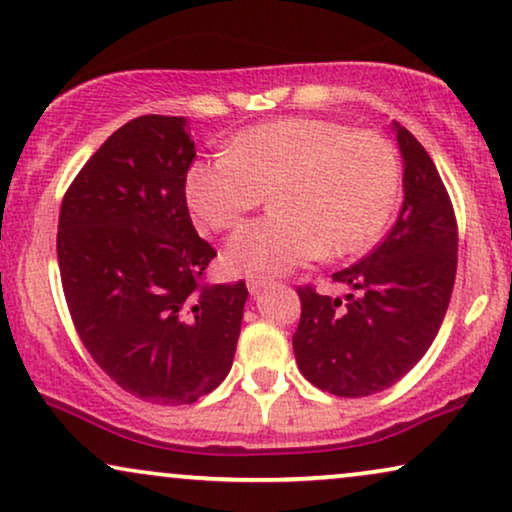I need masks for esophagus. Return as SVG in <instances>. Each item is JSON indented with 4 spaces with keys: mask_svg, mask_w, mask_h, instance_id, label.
I'll list each match as a JSON object with an SVG mask.
<instances>
[{
    "mask_svg": "<svg viewBox=\"0 0 512 512\" xmlns=\"http://www.w3.org/2000/svg\"><path fill=\"white\" fill-rule=\"evenodd\" d=\"M269 281H271V278L264 276V274H250V276H245V283H248V290L252 292V295H255V292H260Z\"/></svg>",
    "mask_w": 512,
    "mask_h": 512,
    "instance_id": "34e87169",
    "label": "esophagus"
}]
</instances>
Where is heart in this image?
Listing matches in <instances>:
<instances>
[{
  "label": "heart",
  "instance_id": "heart-1",
  "mask_svg": "<svg viewBox=\"0 0 512 512\" xmlns=\"http://www.w3.org/2000/svg\"><path fill=\"white\" fill-rule=\"evenodd\" d=\"M400 189L403 161L386 135L313 117L252 126L229 154L196 161L187 173L189 208L213 231L234 229L269 192L274 210L227 243V262L241 271L365 250L391 222Z\"/></svg>",
  "mask_w": 512,
  "mask_h": 512
}]
</instances>
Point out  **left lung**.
Masks as SVG:
<instances>
[{
	"instance_id": "left-lung-1",
	"label": "left lung",
	"mask_w": 512,
	"mask_h": 512,
	"mask_svg": "<svg viewBox=\"0 0 512 512\" xmlns=\"http://www.w3.org/2000/svg\"><path fill=\"white\" fill-rule=\"evenodd\" d=\"M405 161V201L388 236L332 281L344 299L299 285L292 335L299 372L339 398H363L403 379L424 358L445 318L456 278L454 206L421 142L395 124Z\"/></svg>"
}]
</instances>
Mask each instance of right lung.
I'll return each instance as SVG.
<instances>
[{
	"mask_svg": "<svg viewBox=\"0 0 512 512\" xmlns=\"http://www.w3.org/2000/svg\"><path fill=\"white\" fill-rule=\"evenodd\" d=\"M182 117L145 114L102 142L63 196L58 267L74 330L114 384L154 405H192L234 363L248 288L206 283Z\"/></svg>",
	"mask_w": 512,
	"mask_h": 512,
	"instance_id": "right-lung-1",
	"label": "right lung"
}]
</instances>
